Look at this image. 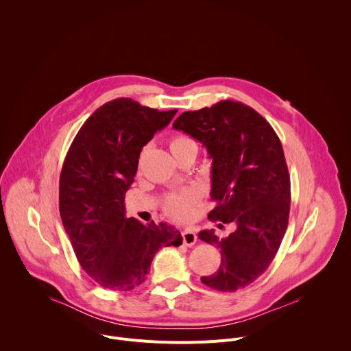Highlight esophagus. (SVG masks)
Segmentation results:
<instances>
[{
	"label": "esophagus",
	"instance_id": "1",
	"mask_svg": "<svg viewBox=\"0 0 351 351\" xmlns=\"http://www.w3.org/2000/svg\"><path fill=\"white\" fill-rule=\"evenodd\" d=\"M182 239H183L184 245L191 247L197 241V234L191 229H186L182 232Z\"/></svg>",
	"mask_w": 351,
	"mask_h": 351
}]
</instances>
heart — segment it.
Returning <instances> with one entry per match:
<instances>
[{
	"mask_svg": "<svg viewBox=\"0 0 351 351\" xmlns=\"http://www.w3.org/2000/svg\"><path fill=\"white\" fill-rule=\"evenodd\" d=\"M169 148L173 156L189 148H197V143L187 134H176L169 140ZM197 194L193 190H183L180 193H172L164 199V211L175 221H187L193 214V208L197 203Z\"/></svg>",
	"mask_w": 351,
	"mask_h": 351,
	"instance_id": "1",
	"label": "heart"
}]
</instances>
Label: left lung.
I'll use <instances>...</instances> for the list:
<instances>
[{
	"mask_svg": "<svg viewBox=\"0 0 351 351\" xmlns=\"http://www.w3.org/2000/svg\"><path fill=\"white\" fill-rule=\"evenodd\" d=\"M173 128L202 141L213 158L211 198L217 206L208 219L236 225L222 239L214 230L198 233L222 256L218 271L202 282L236 291L267 271L287 229L290 176L282 143L256 110L232 99L183 112Z\"/></svg>",
	"mask_w": 351,
	"mask_h": 351,
	"instance_id": "obj_1",
	"label": "left lung"
}]
</instances>
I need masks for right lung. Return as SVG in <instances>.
I'll use <instances>...</instances> for the list:
<instances>
[{
    "label": "right lung",
    "instance_id": "1",
    "mask_svg": "<svg viewBox=\"0 0 351 351\" xmlns=\"http://www.w3.org/2000/svg\"><path fill=\"white\" fill-rule=\"evenodd\" d=\"M175 114L112 99L93 112L68 149L60 176L62 225L79 264L104 289H134L162 245L182 244L173 226L126 218L123 204L141 148Z\"/></svg>",
    "mask_w": 351,
    "mask_h": 351
}]
</instances>
